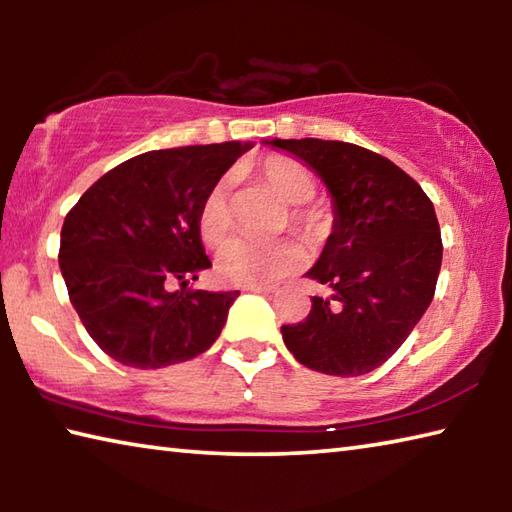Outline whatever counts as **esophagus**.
<instances>
[{
  "instance_id": "obj_1",
  "label": "esophagus",
  "mask_w": 512,
  "mask_h": 512,
  "mask_svg": "<svg viewBox=\"0 0 512 512\" xmlns=\"http://www.w3.org/2000/svg\"><path fill=\"white\" fill-rule=\"evenodd\" d=\"M244 291H253V293H273V287H264V284H250V287H244Z\"/></svg>"
}]
</instances>
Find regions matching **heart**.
<instances>
[{
  "mask_svg": "<svg viewBox=\"0 0 512 512\" xmlns=\"http://www.w3.org/2000/svg\"><path fill=\"white\" fill-rule=\"evenodd\" d=\"M255 173L273 192L289 203V223L307 239L323 237L329 228V214L320 205L309 203L316 194V176L305 164L289 155H271L255 164ZM232 228L230 180L221 178L205 194L198 207V235L207 246H219ZM305 264V253L293 241L257 244L250 239H235L216 259V273L223 282L250 287L282 280Z\"/></svg>",
  "mask_w": 512,
  "mask_h": 512,
  "instance_id": "b5f03b06",
  "label": "heart"
}]
</instances>
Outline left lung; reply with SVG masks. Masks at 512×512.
<instances>
[{
	"label": "left lung",
	"instance_id": "1",
	"mask_svg": "<svg viewBox=\"0 0 512 512\" xmlns=\"http://www.w3.org/2000/svg\"><path fill=\"white\" fill-rule=\"evenodd\" d=\"M309 164L332 194V235L307 277L332 289L282 325L302 366L336 377L379 368L413 332L436 291L443 241L436 210L397 164L336 140H271Z\"/></svg>",
	"mask_w": 512,
	"mask_h": 512
}]
</instances>
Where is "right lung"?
Returning a JSON list of instances; mask_svg holds the SVG:
<instances>
[{"instance_id":"obj_1","label":"right lung","mask_w":512,"mask_h":512,"mask_svg":"<svg viewBox=\"0 0 512 512\" xmlns=\"http://www.w3.org/2000/svg\"><path fill=\"white\" fill-rule=\"evenodd\" d=\"M250 142L149 151L101 176L67 212L60 273L92 341L119 363L155 370L219 339L239 291L187 289L210 268L198 207ZM173 283L181 289L173 292Z\"/></svg>"}]
</instances>
